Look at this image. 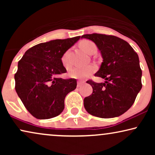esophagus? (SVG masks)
I'll list each match as a JSON object with an SVG mask.
<instances>
[{
	"label": "esophagus",
	"instance_id": "esophagus-1",
	"mask_svg": "<svg viewBox=\"0 0 155 155\" xmlns=\"http://www.w3.org/2000/svg\"><path fill=\"white\" fill-rule=\"evenodd\" d=\"M84 82V80H78V82H77V86L78 87H79L80 86H81L82 84H83Z\"/></svg>",
	"mask_w": 155,
	"mask_h": 155
}]
</instances>
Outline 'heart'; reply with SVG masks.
<instances>
[{"label": "heart", "instance_id": "1", "mask_svg": "<svg viewBox=\"0 0 155 155\" xmlns=\"http://www.w3.org/2000/svg\"><path fill=\"white\" fill-rule=\"evenodd\" d=\"M80 46L83 49L84 51L87 54H91L93 51L97 49V46L94 42L90 41V40H83L80 43ZM69 51H67L64 53L61 57V63L63 67L66 69H68L71 67V63H70L68 59ZM97 71V66L95 65L90 64L86 65H82V66H78L74 68L69 72L68 75L72 78H75V79H84V78H88L92 73H94Z\"/></svg>", "mask_w": 155, "mask_h": 155}]
</instances>
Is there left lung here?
<instances>
[{
    "mask_svg": "<svg viewBox=\"0 0 155 155\" xmlns=\"http://www.w3.org/2000/svg\"><path fill=\"white\" fill-rule=\"evenodd\" d=\"M82 38L92 40L101 51L103 62L94 76L106 80L87 81L93 91L84 99V107L99 118L119 116L132 107L143 86L138 55L128 42L116 36L94 33Z\"/></svg>",
    "mask_w": 155,
    "mask_h": 155,
    "instance_id": "obj_1",
    "label": "left lung"
}]
</instances>
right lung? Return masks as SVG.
<instances>
[{
    "label": "right lung",
    "mask_w": 155,
    "mask_h": 155,
    "mask_svg": "<svg viewBox=\"0 0 155 155\" xmlns=\"http://www.w3.org/2000/svg\"><path fill=\"white\" fill-rule=\"evenodd\" d=\"M80 38L39 44L29 48L19 61L15 88L36 118L48 119L59 115L64 109L65 96L76 88V79H62L58 75L67 71L61 57Z\"/></svg>",
    "instance_id": "add662e5"
}]
</instances>
